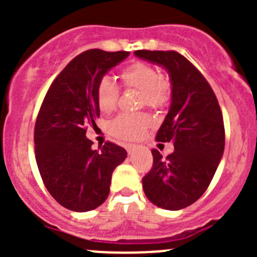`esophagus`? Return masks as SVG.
<instances>
[{
	"instance_id": "esophagus-1",
	"label": "esophagus",
	"mask_w": 257,
	"mask_h": 257,
	"mask_svg": "<svg viewBox=\"0 0 257 257\" xmlns=\"http://www.w3.org/2000/svg\"><path fill=\"white\" fill-rule=\"evenodd\" d=\"M136 150H137V147H136V145H133V144L126 145V152H128V154H129V155L134 154V152H136Z\"/></svg>"
}]
</instances>
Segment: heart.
<instances>
[{"label":"heart","instance_id":"heart-1","mask_svg":"<svg viewBox=\"0 0 257 257\" xmlns=\"http://www.w3.org/2000/svg\"><path fill=\"white\" fill-rule=\"evenodd\" d=\"M124 87L134 88L141 92L142 104L153 109L165 105L170 95V84L168 79L160 76L154 66L145 62H134L120 72ZM119 98L116 83L108 76L102 77L95 88V99L102 113H110L115 109ZM150 125V119L144 113L120 114L109 123L112 136L121 141H136L145 133Z\"/></svg>","mask_w":257,"mask_h":257}]
</instances>
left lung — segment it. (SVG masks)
I'll list each match as a JSON object with an SVG mask.
<instances>
[{"instance_id":"1","label":"left lung","mask_w":257,"mask_h":257,"mask_svg":"<svg viewBox=\"0 0 257 257\" xmlns=\"http://www.w3.org/2000/svg\"><path fill=\"white\" fill-rule=\"evenodd\" d=\"M164 67L172 83V104L157 133L158 142H173L167 158L152 150L153 168L143 178L147 198L167 210L195 203L214 178L225 147L222 113L205 77L175 51L134 52Z\"/></svg>"}]
</instances>
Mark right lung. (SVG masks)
Listing matches in <instances>:
<instances>
[{"label":"right lung","instance_id":"1","mask_svg":"<svg viewBox=\"0 0 257 257\" xmlns=\"http://www.w3.org/2000/svg\"><path fill=\"white\" fill-rule=\"evenodd\" d=\"M129 52L88 49L72 59L49 87L35 125L38 170L52 196L72 211H89L109 194L112 174L124 162V148L107 142L93 150L88 125L99 118L97 83Z\"/></svg>","mask_w":257,"mask_h":257}]
</instances>
